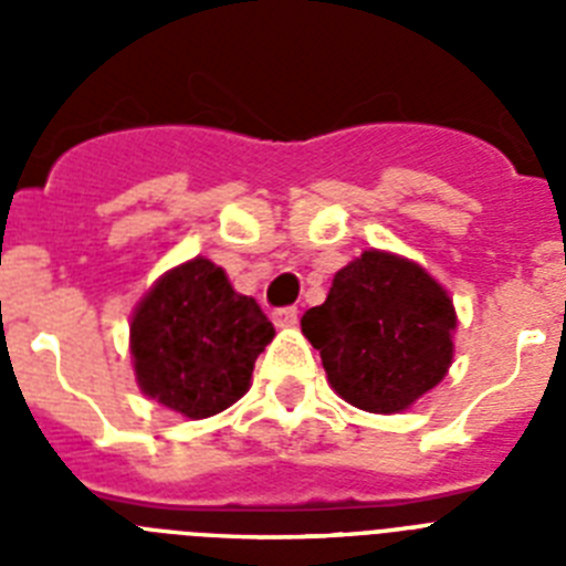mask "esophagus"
Returning a JSON list of instances; mask_svg holds the SVG:
<instances>
[{
	"label": "esophagus",
	"mask_w": 566,
	"mask_h": 566,
	"mask_svg": "<svg viewBox=\"0 0 566 566\" xmlns=\"http://www.w3.org/2000/svg\"><path fill=\"white\" fill-rule=\"evenodd\" d=\"M272 319H274V326H280V328L297 326V308H294V306L274 308V312H272Z\"/></svg>",
	"instance_id": "esophagus-1"
}]
</instances>
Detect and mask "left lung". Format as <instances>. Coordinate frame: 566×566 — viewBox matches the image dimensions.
<instances>
[{"label": "left lung", "mask_w": 566, "mask_h": 566, "mask_svg": "<svg viewBox=\"0 0 566 566\" xmlns=\"http://www.w3.org/2000/svg\"><path fill=\"white\" fill-rule=\"evenodd\" d=\"M300 326L345 402L397 413L448 374L457 312L422 266L371 249L334 274L326 303Z\"/></svg>", "instance_id": "1"}]
</instances>
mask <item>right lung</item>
<instances>
[{"label":"right lung","mask_w":566,"mask_h":566,"mask_svg":"<svg viewBox=\"0 0 566 566\" xmlns=\"http://www.w3.org/2000/svg\"><path fill=\"white\" fill-rule=\"evenodd\" d=\"M274 326L227 272L203 258L164 274L129 326L135 377L149 399L189 419L221 413L247 394Z\"/></svg>","instance_id":"add662e5"}]
</instances>
